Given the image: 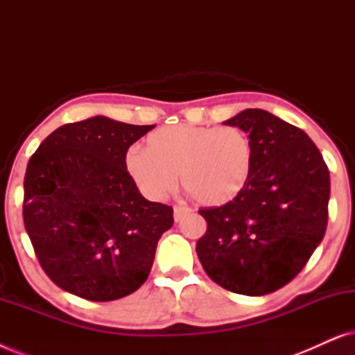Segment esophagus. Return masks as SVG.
Wrapping results in <instances>:
<instances>
[{"label":"esophagus","instance_id":"1","mask_svg":"<svg viewBox=\"0 0 355 355\" xmlns=\"http://www.w3.org/2000/svg\"><path fill=\"white\" fill-rule=\"evenodd\" d=\"M192 213V210L189 207H181V205H176L174 207V220L176 221H179L181 220L182 216H186V215H191Z\"/></svg>","mask_w":355,"mask_h":355}]
</instances>
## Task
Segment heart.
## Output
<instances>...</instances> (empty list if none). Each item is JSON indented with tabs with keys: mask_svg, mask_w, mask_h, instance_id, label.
Masks as SVG:
<instances>
[{
	"mask_svg": "<svg viewBox=\"0 0 355 355\" xmlns=\"http://www.w3.org/2000/svg\"><path fill=\"white\" fill-rule=\"evenodd\" d=\"M254 168V144L236 125L178 124L153 130L144 150L130 148L124 169L150 200H163L181 184L198 203L220 207L241 196Z\"/></svg>",
	"mask_w": 355,
	"mask_h": 355,
	"instance_id": "1",
	"label": "heart"
}]
</instances>
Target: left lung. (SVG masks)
<instances>
[{
	"label": "left lung",
	"instance_id": "8db88e82",
	"mask_svg": "<svg viewBox=\"0 0 355 355\" xmlns=\"http://www.w3.org/2000/svg\"><path fill=\"white\" fill-rule=\"evenodd\" d=\"M223 124L244 129L254 168L241 196L200 208L207 231L197 241L205 273L231 293L265 295L297 276L328 225L329 171L302 129L263 110Z\"/></svg>",
	"mask_w": 355,
	"mask_h": 355
}]
</instances>
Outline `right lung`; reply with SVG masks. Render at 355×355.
<instances>
[{"label":"right lung","instance_id":"add662e5","mask_svg":"<svg viewBox=\"0 0 355 355\" xmlns=\"http://www.w3.org/2000/svg\"><path fill=\"white\" fill-rule=\"evenodd\" d=\"M153 128L95 116L58 128L28 159L24 226L58 288L108 302L147 281L173 207L142 197L124 157Z\"/></svg>","mask_w":355,"mask_h":355}]
</instances>
